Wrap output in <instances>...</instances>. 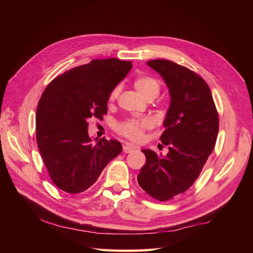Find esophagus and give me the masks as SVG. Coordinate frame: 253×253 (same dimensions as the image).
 <instances>
[{"instance_id":"obj_1","label":"esophagus","mask_w":253,"mask_h":253,"mask_svg":"<svg viewBox=\"0 0 253 253\" xmlns=\"http://www.w3.org/2000/svg\"><path fill=\"white\" fill-rule=\"evenodd\" d=\"M135 149H137L136 145L131 144V143H126V144L124 145V152H125V153H131V152L134 151Z\"/></svg>"}]
</instances>
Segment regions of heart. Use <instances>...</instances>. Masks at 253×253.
<instances>
[{
    "label": "heart",
    "instance_id": "heart-1",
    "mask_svg": "<svg viewBox=\"0 0 253 253\" xmlns=\"http://www.w3.org/2000/svg\"><path fill=\"white\" fill-rule=\"evenodd\" d=\"M134 86L144 97L149 99H154L158 94L162 84L155 77L149 75H139L134 79ZM120 94V86H115L110 94V101L116 100ZM153 126V120L149 117L143 118H127L120 122L117 126V132L126 138L139 141L143 138L144 131Z\"/></svg>",
    "mask_w": 253,
    "mask_h": 253
}]
</instances>
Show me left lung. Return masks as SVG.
<instances>
[{
    "label": "left lung",
    "mask_w": 253,
    "mask_h": 253,
    "mask_svg": "<svg viewBox=\"0 0 253 253\" xmlns=\"http://www.w3.org/2000/svg\"><path fill=\"white\" fill-rule=\"evenodd\" d=\"M147 64L169 87L171 104L160 136L169 153L163 157L142 150L147 160L137 180L145 193L167 202L186 192L200 176L216 142L218 114L201 76L169 60H150Z\"/></svg>",
    "instance_id": "1"
}]
</instances>
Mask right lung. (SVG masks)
I'll return each instance as SVG.
<instances>
[{"instance_id": "obj_1", "label": "right lung", "mask_w": 253, "mask_h": 253, "mask_svg": "<svg viewBox=\"0 0 253 253\" xmlns=\"http://www.w3.org/2000/svg\"><path fill=\"white\" fill-rule=\"evenodd\" d=\"M132 68L131 61L94 59L53 79L37 108L38 148L52 182L70 194L81 193L98 179L122 145L104 137L91 143L90 117L103 119L112 89Z\"/></svg>"}]
</instances>
